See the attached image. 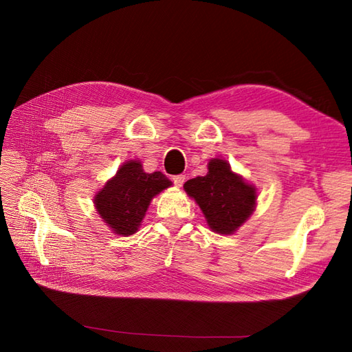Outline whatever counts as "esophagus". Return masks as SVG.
I'll use <instances>...</instances> for the list:
<instances>
[{
  "label": "esophagus",
  "instance_id": "obj_1",
  "mask_svg": "<svg viewBox=\"0 0 352 352\" xmlns=\"http://www.w3.org/2000/svg\"><path fill=\"white\" fill-rule=\"evenodd\" d=\"M172 182H174V184L178 186V188H182L183 183L186 182V175H175L174 178H172Z\"/></svg>",
  "mask_w": 352,
  "mask_h": 352
}]
</instances>
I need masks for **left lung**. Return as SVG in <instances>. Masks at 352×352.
Wrapping results in <instances>:
<instances>
[{"mask_svg": "<svg viewBox=\"0 0 352 352\" xmlns=\"http://www.w3.org/2000/svg\"><path fill=\"white\" fill-rule=\"evenodd\" d=\"M204 177L184 183V190L203 212L207 226L218 234H234L257 206V188L231 169L223 159H210Z\"/></svg>", "mask_w": 352, "mask_h": 352, "instance_id": "left-lung-1", "label": "left lung"}]
</instances>
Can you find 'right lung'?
Wrapping results in <instances>:
<instances>
[{"label": "right lung", "mask_w": 352, "mask_h": 352, "mask_svg": "<svg viewBox=\"0 0 352 352\" xmlns=\"http://www.w3.org/2000/svg\"><path fill=\"white\" fill-rule=\"evenodd\" d=\"M172 186L160 170L145 172L140 160H129L95 193L94 206L118 236L138 233L153 198Z\"/></svg>", "instance_id": "add662e5"}]
</instances>
